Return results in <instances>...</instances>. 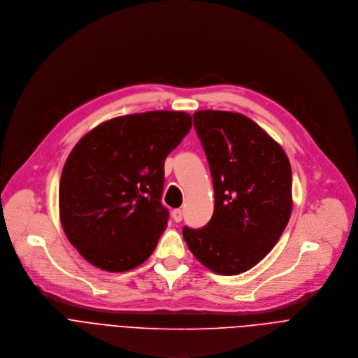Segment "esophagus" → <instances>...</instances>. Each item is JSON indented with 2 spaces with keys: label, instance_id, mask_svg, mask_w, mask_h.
<instances>
[{
  "label": "esophagus",
  "instance_id": "1",
  "mask_svg": "<svg viewBox=\"0 0 358 358\" xmlns=\"http://www.w3.org/2000/svg\"><path fill=\"white\" fill-rule=\"evenodd\" d=\"M172 219L176 222V223H180L182 219H183V211L180 208H175L172 211Z\"/></svg>",
  "mask_w": 358,
  "mask_h": 358
}]
</instances>
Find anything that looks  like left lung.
Segmentation results:
<instances>
[{"instance_id": "8db88e82", "label": "left lung", "mask_w": 358, "mask_h": 358, "mask_svg": "<svg viewBox=\"0 0 358 358\" xmlns=\"http://www.w3.org/2000/svg\"><path fill=\"white\" fill-rule=\"evenodd\" d=\"M214 189V211L183 238L204 266L237 275L257 265L278 243L292 213L291 164L278 142L240 113L193 114Z\"/></svg>"}]
</instances>
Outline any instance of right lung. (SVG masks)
I'll list each match as a JSON object with an SVG mask.
<instances>
[{
  "label": "right lung",
  "instance_id": "1",
  "mask_svg": "<svg viewBox=\"0 0 358 358\" xmlns=\"http://www.w3.org/2000/svg\"><path fill=\"white\" fill-rule=\"evenodd\" d=\"M192 128L183 111L113 118L70 152L59 183L66 237L92 265L129 271L150 258L166 229L165 159Z\"/></svg>",
  "mask_w": 358,
  "mask_h": 358
}]
</instances>
